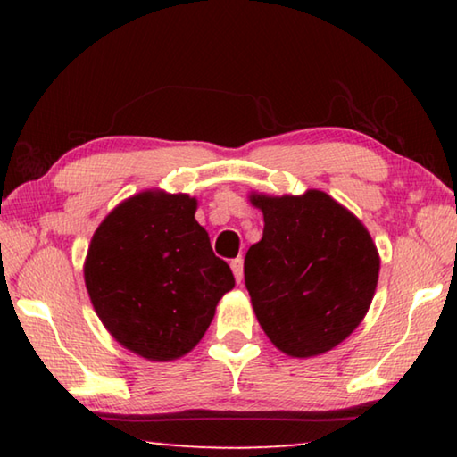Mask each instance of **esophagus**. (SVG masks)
Wrapping results in <instances>:
<instances>
[{"label":"esophagus","instance_id":"34e87169","mask_svg":"<svg viewBox=\"0 0 457 457\" xmlns=\"http://www.w3.org/2000/svg\"><path fill=\"white\" fill-rule=\"evenodd\" d=\"M231 272H234V276H236V282L239 284L244 280V260L242 258H234L231 260Z\"/></svg>","mask_w":457,"mask_h":457}]
</instances>
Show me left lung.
Masks as SVG:
<instances>
[{
	"label": "left lung",
	"mask_w": 457,
	"mask_h": 457,
	"mask_svg": "<svg viewBox=\"0 0 457 457\" xmlns=\"http://www.w3.org/2000/svg\"><path fill=\"white\" fill-rule=\"evenodd\" d=\"M264 236L244 278L268 338L290 357L327 353L359 327L378 280L377 247L354 215L322 191L253 195Z\"/></svg>",
	"instance_id": "8db88e82"
}]
</instances>
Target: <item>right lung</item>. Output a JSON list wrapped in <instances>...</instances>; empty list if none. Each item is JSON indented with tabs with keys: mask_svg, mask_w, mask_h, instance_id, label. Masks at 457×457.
<instances>
[{
	"mask_svg": "<svg viewBox=\"0 0 457 457\" xmlns=\"http://www.w3.org/2000/svg\"><path fill=\"white\" fill-rule=\"evenodd\" d=\"M195 210L189 195L146 191L120 204L90 242L84 280L92 306L111 335L145 359L189 353L236 284Z\"/></svg>",
	"mask_w": 457,
	"mask_h": 457,
	"instance_id": "right-lung-1",
	"label": "right lung"
}]
</instances>
